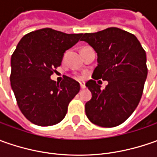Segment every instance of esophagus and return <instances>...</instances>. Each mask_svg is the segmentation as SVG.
<instances>
[{"label": "esophagus", "instance_id": "obj_1", "mask_svg": "<svg viewBox=\"0 0 157 157\" xmlns=\"http://www.w3.org/2000/svg\"><path fill=\"white\" fill-rule=\"evenodd\" d=\"M80 87H81V89H85L86 88L85 83H80Z\"/></svg>", "mask_w": 157, "mask_h": 157}]
</instances>
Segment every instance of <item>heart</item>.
I'll return each mask as SVG.
<instances>
[{"mask_svg":"<svg viewBox=\"0 0 157 157\" xmlns=\"http://www.w3.org/2000/svg\"><path fill=\"white\" fill-rule=\"evenodd\" d=\"M78 78H83V77H81V76H78Z\"/></svg>","mask_w":157,"mask_h":157,"instance_id":"1","label":"heart"}]
</instances>
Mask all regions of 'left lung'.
<instances>
[{
    "instance_id": "1",
    "label": "left lung",
    "mask_w": 157,
    "mask_h": 157,
    "mask_svg": "<svg viewBox=\"0 0 157 157\" xmlns=\"http://www.w3.org/2000/svg\"><path fill=\"white\" fill-rule=\"evenodd\" d=\"M86 42L97 53L98 65L86 86L92 99L86 103V114L91 122L103 128L119 126L136 110L142 98L148 75L146 52L133 34L119 28H107L86 33ZM109 82L100 90L96 79Z\"/></svg>"
}]
</instances>
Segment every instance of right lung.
<instances>
[{
  "instance_id": "add662e5",
  "label": "right lung",
  "mask_w": 157,
  "mask_h": 157,
  "mask_svg": "<svg viewBox=\"0 0 157 157\" xmlns=\"http://www.w3.org/2000/svg\"><path fill=\"white\" fill-rule=\"evenodd\" d=\"M82 36L45 28L25 35L18 43L11 56L10 84L17 105L30 122L52 126L65 116L80 86L66 76L61 83L51 76L61 65L65 51Z\"/></svg>"
}]
</instances>
